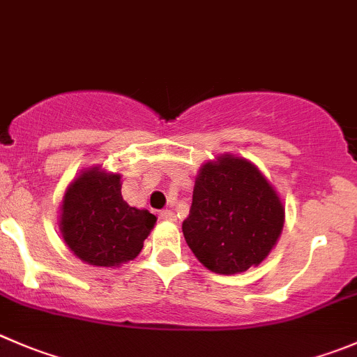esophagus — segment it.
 Returning a JSON list of instances; mask_svg holds the SVG:
<instances>
[{
  "mask_svg": "<svg viewBox=\"0 0 357 357\" xmlns=\"http://www.w3.org/2000/svg\"><path fill=\"white\" fill-rule=\"evenodd\" d=\"M158 216H160V220H167V221H174V220H176V214L172 213L171 209H165V211H162V213L158 214Z\"/></svg>",
  "mask_w": 357,
  "mask_h": 357,
  "instance_id": "obj_1",
  "label": "esophagus"
}]
</instances>
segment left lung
Segmentation results:
<instances>
[{
	"label": "left lung",
	"instance_id": "1",
	"mask_svg": "<svg viewBox=\"0 0 357 357\" xmlns=\"http://www.w3.org/2000/svg\"><path fill=\"white\" fill-rule=\"evenodd\" d=\"M284 225V206L274 186L245 158L221 155L197 174L186 244L211 272H245L268 256Z\"/></svg>",
	"mask_w": 357,
	"mask_h": 357
}]
</instances>
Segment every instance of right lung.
Here are the masks:
<instances>
[{"mask_svg":"<svg viewBox=\"0 0 357 357\" xmlns=\"http://www.w3.org/2000/svg\"><path fill=\"white\" fill-rule=\"evenodd\" d=\"M155 214L130 207L122 197L120 174L99 167L83 171L68 186L61 206V234L82 261L119 266L143 249Z\"/></svg>","mask_w":357,"mask_h":357,"instance_id":"1","label":"right lung"}]
</instances>
